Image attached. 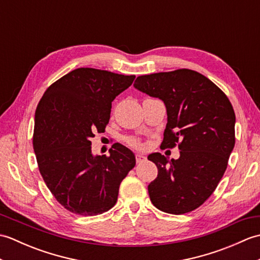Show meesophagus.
I'll return each mask as SVG.
<instances>
[{
    "label": "esophagus",
    "instance_id": "obj_1",
    "mask_svg": "<svg viewBox=\"0 0 260 260\" xmlns=\"http://www.w3.org/2000/svg\"><path fill=\"white\" fill-rule=\"evenodd\" d=\"M144 158H145V157L143 156L142 154H136V162H137V163H141Z\"/></svg>",
    "mask_w": 260,
    "mask_h": 260
}]
</instances>
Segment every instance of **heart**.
<instances>
[{"label":"heart","mask_w":260,"mask_h":260,"mask_svg":"<svg viewBox=\"0 0 260 260\" xmlns=\"http://www.w3.org/2000/svg\"><path fill=\"white\" fill-rule=\"evenodd\" d=\"M128 142H129V144L132 146H135V147H141L142 146V143L139 140H136V139H131Z\"/></svg>","instance_id":"1"}]
</instances>
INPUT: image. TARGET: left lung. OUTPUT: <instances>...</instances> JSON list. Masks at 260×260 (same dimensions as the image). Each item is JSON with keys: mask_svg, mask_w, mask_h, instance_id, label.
Returning a JSON list of instances; mask_svg holds the SVG:
<instances>
[{"mask_svg": "<svg viewBox=\"0 0 260 260\" xmlns=\"http://www.w3.org/2000/svg\"><path fill=\"white\" fill-rule=\"evenodd\" d=\"M134 86L164 102L161 147L180 150L171 161L161 153L148 155L158 170L148 184L151 201L167 213L191 212L212 194L228 167L236 143L233 105L217 85L190 69L139 76Z\"/></svg>", "mask_w": 260, "mask_h": 260, "instance_id": "obj_1", "label": "left lung"}]
</instances>
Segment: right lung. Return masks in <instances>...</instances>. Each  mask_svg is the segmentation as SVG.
I'll list each match as a JSON object with an SVG mask.
<instances>
[{
    "instance_id": "obj_1",
    "label": "right lung",
    "mask_w": 260,
    "mask_h": 260,
    "mask_svg": "<svg viewBox=\"0 0 260 260\" xmlns=\"http://www.w3.org/2000/svg\"><path fill=\"white\" fill-rule=\"evenodd\" d=\"M135 76L78 68L48 87L36 109L33 150L52 196L68 211L97 215L117 202L118 190L135 167L133 152L115 145L92 156L90 139L104 133L112 102Z\"/></svg>"
}]
</instances>
